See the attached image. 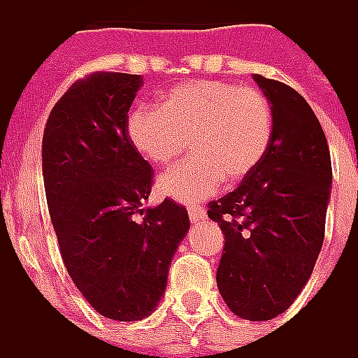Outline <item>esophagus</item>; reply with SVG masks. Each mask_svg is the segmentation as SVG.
<instances>
[{
	"mask_svg": "<svg viewBox=\"0 0 358 358\" xmlns=\"http://www.w3.org/2000/svg\"><path fill=\"white\" fill-rule=\"evenodd\" d=\"M205 218V208L199 207V205H189V220L191 222H199Z\"/></svg>",
	"mask_w": 358,
	"mask_h": 358,
	"instance_id": "obj_1",
	"label": "esophagus"
}]
</instances>
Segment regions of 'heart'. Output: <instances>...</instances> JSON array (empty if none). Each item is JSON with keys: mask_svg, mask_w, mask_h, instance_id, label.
Segmentation results:
<instances>
[{"mask_svg": "<svg viewBox=\"0 0 358 358\" xmlns=\"http://www.w3.org/2000/svg\"><path fill=\"white\" fill-rule=\"evenodd\" d=\"M274 134L268 96L252 86L222 80L179 84L163 96L162 108H136L128 138L157 167L177 162L189 141L195 157L159 179L163 196L193 203L217 193L224 179L238 183L262 162Z\"/></svg>", "mask_w": 358, "mask_h": 358, "instance_id": "b5f03b06", "label": "heart"}]
</instances>
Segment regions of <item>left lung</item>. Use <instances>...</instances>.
Listing matches in <instances>:
<instances>
[{
  "label": "left lung",
  "instance_id": "1",
  "mask_svg": "<svg viewBox=\"0 0 358 358\" xmlns=\"http://www.w3.org/2000/svg\"><path fill=\"white\" fill-rule=\"evenodd\" d=\"M274 112L270 148L242 183L208 203L224 234L217 285L248 321L284 313L308 284L325 236L331 189L327 138L306 98L254 74Z\"/></svg>",
  "mask_w": 358,
  "mask_h": 358
}]
</instances>
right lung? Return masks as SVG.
Masks as SVG:
<instances>
[{
	"label": "right lung",
	"mask_w": 358,
	"mask_h": 358,
	"mask_svg": "<svg viewBox=\"0 0 358 358\" xmlns=\"http://www.w3.org/2000/svg\"><path fill=\"white\" fill-rule=\"evenodd\" d=\"M140 74L92 73L61 96L43 134V179L62 262L108 319L140 321L157 308L179 242L183 205L141 208L153 167L128 138Z\"/></svg>",
	"instance_id": "right-lung-1"
}]
</instances>
